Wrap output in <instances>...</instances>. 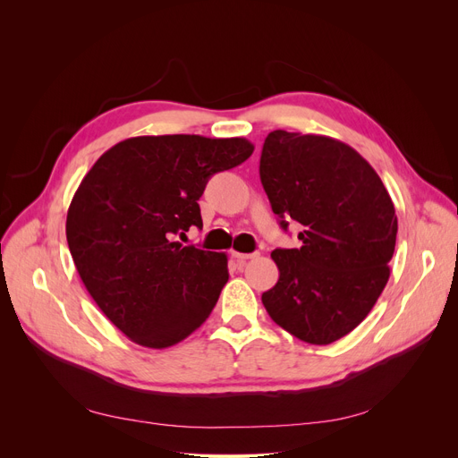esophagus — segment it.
Segmentation results:
<instances>
[{"mask_svg":"<svg viewBox=\"0 0 458 458\" xmlns=\"http://www.w3.org/2000/svg\"><path fill=\"white\" fill-rule=\"evenodd\" d=\"M258 252H232V258H235V261L239 263V266H243V263H247V259H252L256 258Z\"/></svg>","mask_w":458,"mask_h":458,"instance_id":"obj_1","label":"esophagus"}]
</instances>
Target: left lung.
<instances>
[{"label":"left lung","instance_id":"obj_1","mask_svg":"<svg viewBox=\"0 0 458 458\" xmlns=\"http://www.w3.org/2000/svg\"><path fill=\"white\" fill-rule=\"evenodd\" d=\"M259 178L280 226H302L299 249H275L280 278L261 295L271 319L311 345L362 323L390 278L397 215L375 168L327 135L275 130Z\"/></svg>","mask_w":458,"mask_h":458}]
</instances>
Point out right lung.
<instances>
[{
	"instance_id": "1",
	"label": "right lung",
	"mask_w": 458,
	"mask_h": 458,
	"mask_svg": "<svg viewBox=\"0 0 458 458\" xmlns=\"http://www.w3.org/2000/svg\"><path fill=\"white\" fill-rule=\"evenodd\" d=\"M254 152L243 137L142 135L92 165L66 215V242L87 292L128 340L166 349L195 332L228 282V258L183 247L202 226L208 180Z\"/></svg>"
}]
</instances>
